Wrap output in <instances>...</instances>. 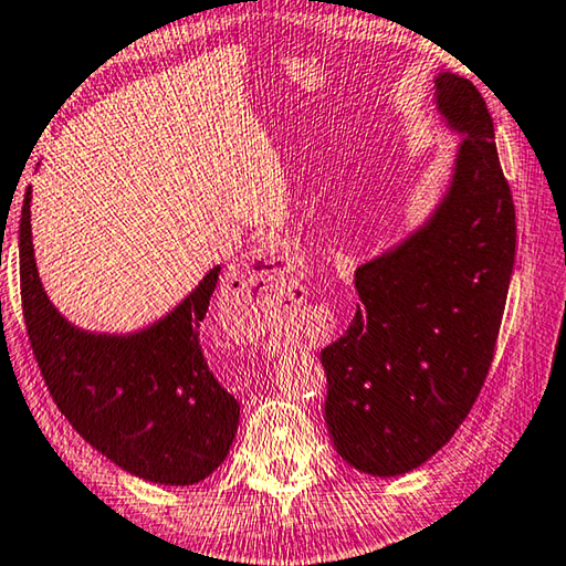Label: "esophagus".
Here are the masks:
<instances>
[{
  "label": "esophagus",
  "mask_w": 566,
  "mask_h": 566,
  "mask_svg": "<svg viewBox=\"0 0 566 566\" xmlns=\"http://www.w3.org/2000/svg\"><path fill=\"white\" fill-rule=\"evenodd\" d=\"M234 282L237 292L247 294L249 300L252 296L272 300V294H282L290 286V272L282 262V254L274 247L262 244L237 262Z\"/></svg>",
  "instance_id": "esophagus-1"
}]
</instances>
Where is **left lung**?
Masks as SVG:
<instances>
[{
  "instance_id": "obj_1",
  "label": "left lung",
  "mask_w": 566,
  "mask_h": 566,
  "mask_svg": "<svg viewBox=\"0 0 566 566\" xmlns=\"http://www.w3.org/2000/svg\"><path fill=\"white\" fill-rule=\"evenodd\" d=\"M434 104L462 134L447 191L415 232L354 270L357 314L322 349L334 449L371 476L407 474L452 439L490 371L512 280L514 202L486 102L439 72Z\"/></svg>"
}]
</instances>
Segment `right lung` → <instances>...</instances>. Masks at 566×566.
<instances>
[{
	"label": "right lung",
	"mask_w": 566,
	"mask_h": 566,
	"mask_svg": "<svg viewBox=\"0 0 566 566\" xmlns=\"http://www.w3.org/2000/svg\"><path fill=\"white\" fill-rule=\"evenodd\" d=\"M30 205L32 187L19 222L22 310L54 405L124 472L169 486L202 482L227 459L239 427V401L214 379L199 342L222 266L137 332L80 329L42 286Z\"/></svg>",
	"instance_id": "add662e5"
}]
</instances>
